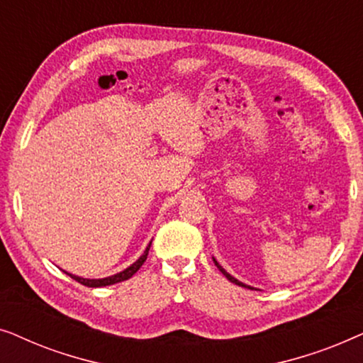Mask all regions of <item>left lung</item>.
Segmentation results:
<instances>
[{
  "instance_id": "obj_1",
  "label": "left lung",
  "mask_w": 363,
  "mask_h": 363,
  "mask_svg": "<svg viewBox=\"0 0 363 363\" xmlns=\"http://www.w3.org/2000/svg\"><path fill=\"white\" fill-rule=\"evenodd\" d=\"M213 261H215V264H216V267H218V269H220V271L223 272V276H225L228 281L235 282V284H238V286H241V287H247V289H252V287H250V286H246V284H242V282H240V281H238V279H236V277H233L231 274H228V272H226L225 269H223V267H221L220 264H218V261H216V259H213Z\"/></svg>"
}]
</instances>
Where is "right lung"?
I'll use <instances>...</instances> for the list:
<instances>
[{
  "label": "right lung",
  "instance_id": "1",
  "mask_svg": "<svg viewBox=\"0 0 363 363\" xmlns=\"http://www.w3.org/2000/svg\"><path fill=\"white\" fill-rule=\"evenodd\" d=\"M152 245V242H150ZM150 245L147 246V250L143 251V255L138 257V259L133 262L132 266H128L125 271H122V272H117V274H113V276H111V277H104V279H84V277H79V276H72V274H67L72 277L74 281H77V282H81L82 286H87V287H102V286H111V284H117V282H122V281H127V279H130V277L135 274V272L140 269L142 267V264L143 262H145V259H147V256H148V250H150Z\"/></svg>",
  "mask_w": 363,
  "mask_h": 363
}]
</instances>
